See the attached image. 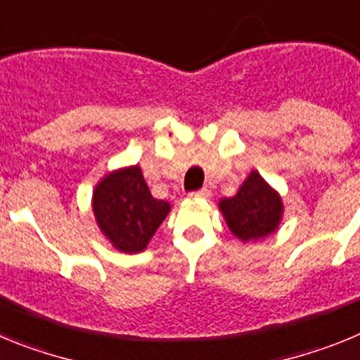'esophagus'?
I'll use <instances>...</instances> for the list:
<instances>
[{"label":"esophagus","mask_w":360,"mask_h":360,"mask_svg":"<svg viewBox=\"0 0 360 360\" xmlns=\"http://www.w3.org/2000/svg\"><path fill=\"white\" fill-rule=\"evenodd\" d=\"M191 198H203V200H207L209 196H211V191L209 189H200L196 191V193H191Z\"/></svg>","instance_id":"1"}]
</instances>
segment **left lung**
<instances>
[{"label":"left lung","mask_w":360,"mask_h":360,"mask_svg":"<svg viewBox=\"0 0 360 360\" xmlns=\"http://www.w3.org/2000/svg\"><path fill=\"white\" fill-rule=\"evenodd\" d=\"M218 209L229 231L243 243L265 240L283 219L281 196L257 171H250L236 195L219 200Z\"/></svg>","instance_id":"left-lung-1"}]
</instances>
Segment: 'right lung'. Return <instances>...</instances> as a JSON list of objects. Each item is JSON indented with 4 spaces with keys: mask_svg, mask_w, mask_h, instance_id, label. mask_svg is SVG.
I'll list each match as a JSON object with an SVG mask.
<instances>
[{
    "mask_svg": "<svg viewBox=\"0 0 360 360\" xmlns=\"http://www.w3.org/2000/svg\"><path fill=\"white\" fill-rule=\"evenodd\" d=\"M95 221L119 252L136 254L169 214L171 205L151 195L141 165H128L101 178L91 196Z\"/></svg>",
    "mask_w": 360,
    "mask_h": 360,
    "instance_id": "right-lung-1",
    "label": "right lung"
}]
</instances>
